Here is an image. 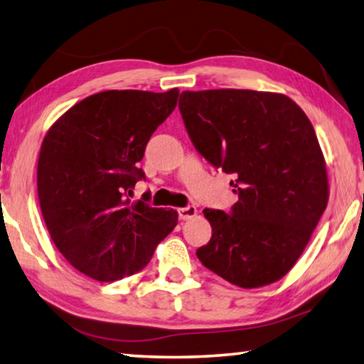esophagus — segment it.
<instances>
[{
	"mask_svg": "<svg viewBox=\"0 0 364 364\" xmlns=\"http://www.w3.org/2000/svg\"><path fill=\"white\" fill-rule=\"evenodd\" d=\"M178 218L182 219V221H187V219H192L195 214H196V208L195 206H186V208H178L177 210Z\"/></svg>",
	"mask_w": 364,
	"mask_h": 364,
	"instance_id": "obj_1",
	"label": "esophagus"
}]
</instances>
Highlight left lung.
Instances as JSON below:
<instances>
[{
	"mask_svg": "<svg viewBox=\"0 0 364 364\" xmlns=\"http://www.w3.org/2000/svg\"><path fill=\"white\" fill-rule=\"evenodd\" d=\"M178 109L195 150L234 176L230 211L203 210L211 240L201 264L242 289L279 281L296 263L327 206L323 151L305 112L285 95L182 92Z\"/></svg>",
	"mask_w": 364,
	"mask_h": 364,
	"instance_id": "8db88e82",
	"label": "left lung"
}]
</instances>
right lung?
Listing matches in <instances>:
<instances>
[{
    "instance_id": "obj_1",
    "label": "right lung",
    "mask_w": 364,
    "mask_h": 364,
    "mask_svg": "<svg viewBox=\"0 0 364 364\" xmlns=\"http://www.w3.org/2000/svg\"><path fill=\"white\" fill-rule=\"evenodd\" d=\"M164 93L108 90L82 100L41 143L37 187L51 240L77 271L100 282L141 271L177 224L174 210L129 196L145 172L139 163L154 130L177 105Z\"/></svg>"
}]
</instances>
